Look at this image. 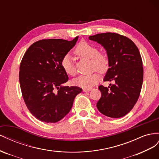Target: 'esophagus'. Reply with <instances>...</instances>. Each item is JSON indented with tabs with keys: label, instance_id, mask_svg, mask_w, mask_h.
Wrapping results in <instances>:
<instances>
[{
	"label": "esophagus",
	"instance_id": "1",
	"mask_svg": "<svg viewBox=\"0 0 159 159\" xmlns=\"http://www.w3.org/2000/svg\"><path fill=\"white\" fill-rule=\"evenodd\" d=\"M90 90H91V89H83L84 92H88L90 91Z\"/></svg>",
	"mask_w": 159,
	"mask_h": 159
}]
</instances>
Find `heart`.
I'll return each instance as SVG.
<instances>
[{
	"label": "heart",
	"instance_id": "1",
	"mask_svg": "<svg viewBox=\"0 0 159 159\" xmlns=\"http://www.w3.org/2000/svg\"><path fill=\"white\" fill-rule=\"evenodd\" d=\"M75 52L79 57L91 61V66L93 70L104 73L108 69L109 61L106 54L98 52V48L94 45L86 41H81L77 45ZM61 65L65 73L69 76L76 75V68L74 61L70 54H66L62 57ZM99 80L97 73L90 75L79 76L74 79L73 83L84 89H90L96 84Z\"/></svg>",
	"mask_w": 159,
	"mask_h": 159
}]
</instances>
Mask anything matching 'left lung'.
Returning <instances> with one entry per match:
<instances>
[{"label": "left lung", "instance_id": "left-lung-1", "mask_svg": "<svg viewBox=\"0 0 159 159\" xmlns=\"http://www.w3.org/2000/svg\"><path fill=\"white\" fill-rule=\"evenodd\" d=\"M89 38L106 50L109 68L103 80L113 83L108 87L99 86L101 97L97 104L98 110L108 117L124 116L134 107L142 88L143 67L139 49L130 39L115 33Z\"/></svg>", "mask_w": 159, "mask_h": 159}]
</instances>
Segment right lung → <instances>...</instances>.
<instances>
[{"mask_svg": "<svg viewBox=\"0 0 159 159\" xmlns=\"http://www.w3.org/2000/svg\"><path fill=\"white\" fill-rule=\"evenodd\" d=\"M79 37L68 41L43 39L28 48L20 65L19 82L29 111L39 120L54 123L70 111L79 87L63 86L69 80L61 65L62 57L74 47Z\"/></svg>", "mask_w": 159, "mask_h": 159, "instance_id": "1", "label": "right lung"}]
</instances>
